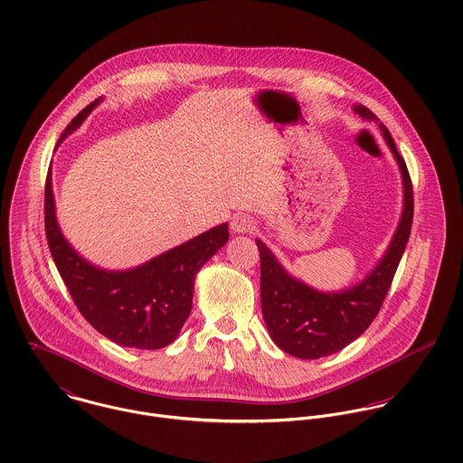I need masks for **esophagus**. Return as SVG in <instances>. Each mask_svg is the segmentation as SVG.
Returning a JSON list of instances; mask_svg holds the SVG:
<instances>
[{
  "label": "esophagus",
  "instance_id": "34e87169",
  "mask_svg": "<svg viewBox=\"0 0 463 463\" xmlns=\"http://www.w3.org/2000/svg\"><path fill=\"white\" fill-rule=\"evenodd\" d=\"M232 230L235 233H251L255 230V221L246 213H239L232 221Z\"/></svg>",
  "mask_w": 463,
  "mask_h": 463
}]
</instances>
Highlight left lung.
Masks as SVG:
<instances>
[{
  "label": "left lung",
  "instance_id": "left-lung-1",
  "mask_svg": "<svg viewBox=\"0 0 463 463\" xmlns=\"http://www.w3.org/2000/svg\"><path fill=\"white\" fill-rule=\"evenodd\" d=\"M354 112L367 121L378 123L402 173L404 210L383 260L362 283L342 292L323 294L288 276L274 255L257 241L260 253V301L267 330L278 347L305 360L340 351L371 326L392 285L411 230L413 187L404 158L399 155L387 127L367 107L358 105Z\"/></svg>",
  "mask_w": 463,
  "mask_h": 463
}]
</instances>
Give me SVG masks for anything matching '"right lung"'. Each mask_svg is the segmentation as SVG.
Returning a JSON list of instances; mask_svg holds the SVG:
<instances>
[{"mask_svg": "<svg viewBox=\"0 0 463 463\" xmlns=\"http://www.w3.org/2000/svg\"><path fill=\"white\" fill-rule=\"evenodd\" d=\"M96 103L87 105L67 125L59 142ZM44 228L52 257L80 314L112 342L135 349H160L178 336L193 308L199 269L228 242V224H221L132 270L96 269L71 250L59 230L50 171L44 187Z\"/></svg>", "mask_w": 463, "mask_h": 463, "instance_id": "obj_1", "label": "right lung"}]
</instances>
